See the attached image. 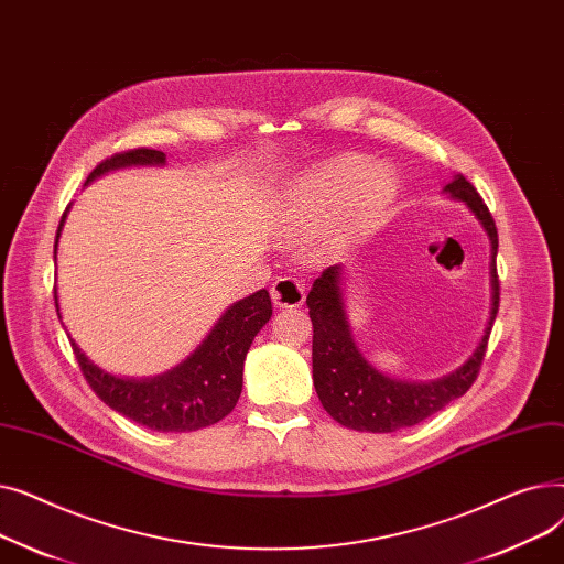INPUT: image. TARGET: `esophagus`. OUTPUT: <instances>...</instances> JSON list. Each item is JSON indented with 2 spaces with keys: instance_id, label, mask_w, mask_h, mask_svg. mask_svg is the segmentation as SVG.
Here are the masks:
<instances>
[{
  "instance_id": "34e87169",
  "label": "esophagus",
  "mask_w": 564,
  "mask_h": 564,
  "mask_svg": "<svg viewBox=\"0 0 564 564\" xmlns=\"http://www.w3.org/2000/svg\"><path fill=\"white\" fill-rule=\"evenodd\" d=\"M306 300V288L294 276H279L272 285V302L279 308H297Z\"/></svg>"
}]
</instances>
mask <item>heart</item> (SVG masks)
Returning a JSON list of instances; mask_svg holds the SVG:
<instances>
[{"instance_id":"b5f03b06","label":"heart","mask_w":564,"mask_h":564,"mask_svg":"<svg viewBox=\"0 0 564 564\" xmlns=\"http://www.w3.org/2000/svg\"><path fill=\"white\" fill-rule=\"evenodd\" d=\"M398 194V177L389 166H370L366 158L343 155L302 175L288 194L285 221L297 232H315L340 207V237L361 232L379 221Z\"/></svg>"}]
</instances>
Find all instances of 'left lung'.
Segmentation results:
<instances>
[{"label": "left lung", "mask_w": 564, "mask_h": 564, "mask_svg": "<svg viewBox=\"0 0 564 564\" xmlns=\"http://www.w3.org/2000/svg\"><path fill=\"white\" fill-rule=\"evenodd\" d=\"M455 200H462L476 215L491 242V313L482 340L464 366L432 381H402L379 372L354 343L345 302H343V267L334 264L315 279L306 304L313 322V383L317 398L334 421L357 432H395L419 425L448 402L462 398L476 381L494 319L500 302L496 272L498 230L489 207L478 189L464 175H455L443 187Z\"/></svg>", "instance_id": "left-lung-1"}]
</instances>
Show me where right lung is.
Returning <instances> with one entry per match:
<instances>
[{"instance_id": "right-lung-1", "label": "right lung", "mask_w": 564, "mask_h": 564, "mask_svg": "<svg viewBox=\"0 0 564 564\" xmlns=\"http://www.w3.org/2000/svg\"><path fill=\"white\" fill-rule=\"evenodd\" d=\"M166 155L151 148H134V151L116 153L100 162L86 177V185L96 181L98 175L126 166H164ZM68 207L58 221L54 240V260L56 245L62 235ZM54 304L58 313V297L54 290ZM62 317V315H58ZM272 317L270 292L258 290L249 297L235 302L213 332L173 370L148 377V379H126L116 377L98 368L70 338L75 359L96 395L123 413L126 419L155 432H194L207 425H215L235 409L242 393V372L247 351L256 334Z\"/></svg>"}]
</instances>
